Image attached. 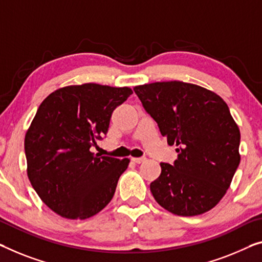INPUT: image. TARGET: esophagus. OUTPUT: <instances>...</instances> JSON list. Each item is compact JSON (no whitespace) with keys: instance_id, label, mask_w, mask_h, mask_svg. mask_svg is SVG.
<instances>
[{"instance_id":"34e87169","label":"esophagus","mask_w":262,"mask_h":262,"mask_svg":"<svg viewBox=\"0 0 262 262\" xmlns=\"http://www.w3.org/2000/svg\"><path fill=\"white\" fill-rule=\"evenodd\" d=\"M132 161L134 163H142L146 161V158H132Z\"/></svg>"}]
</instances>
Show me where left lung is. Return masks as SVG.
<instances>
[{"label": "left lung", "instance_id": "1", "mask_svg": "<svg viewBox=\"0 0 262 262\" xmlns=\"http://www.w3.org/2000/svg\"><path fill=\"white\" fill-rule=\"evenodd\" d=\"M143 108L169 146L173 165L161 162L150 183L158 204L180 216L208 212L224 198L240 163V130L227 103L214 92L181 81L136 85Z\"/></svg>", "mask_w": 262, "mask_h": 262}]
</instances>
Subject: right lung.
<instances>
[{"label":"right lung","instance_id":"right-lung-1","mask_svg":"<svg viewBox=\"0 0 262 262\" xmlns=\"http://www.w3.org/2000/svg\"><path fill=\"white\" fill-rule=\"evenodd\" d=\"M133 94L128 87L68 85L48 95L26 133L27 174L41 200L58 215L84 220L114 196L129 159L95 155L114 109Z\"/></svg>","mask_w":262,"mask_h":262}]
</instances>
